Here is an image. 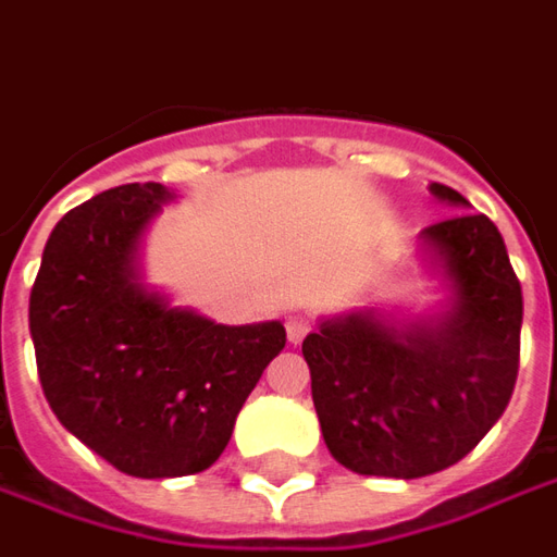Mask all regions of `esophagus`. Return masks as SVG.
<instances>
[{"label": "esophagus", "instance_id": "esophagus-1", "mask_svg": "<svg viewBox=\"0 0 557 557\" xmlns=\"http://www.w3.org/2000/svg\"><path fill=\"white\" fill-rule=\"evenodd\" d=\"M285 330H287V339L297 345L302 343V336L312 330V318L302 315V312H290V315L285 318Z\"/></svg>", "mask_w": 557, "mask_h": 557}]
</instances>
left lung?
I'll return each instance as SVG.
<instances>
[{"label": "left lung", "instance_id": "8db88e82", "mask_svg": "<svg viewBox=\"0 0 557 557\" xmlns=\"http://www.w3.org/2000/svg\"><path fill=\"white\" fill-rule=\"evenodd\" d=\"M431 194L470 206L446 184ZM421 242L448 278V312L403 327L351 312L302 339L324 443L360 476L418 479L458 463L516 388L521 285L500 230L458 212L421 230Z\"/></svg>", "mask_w": 557, "mask_h": 557}]
</instances>
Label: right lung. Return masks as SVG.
<instances>
[{
	"mask_svg": "<svg viewBox=\"0 0 557 557\" xmlns=\"http://www.w3.org/2000/svg\"><path fill=\"white\" fill-rule=\"evenodd\" d=\"M163 184H121L53 227L29 294V333L53 416L126 476L209 470L242 403L285 348L278 321L227 327L169 306L139 278Z\"/></svg>",
	"mask_w": 557,
	"mask_h": 557,
	"instance_id": "obj_1",
	"label": "right lung"
}]
</instances>
